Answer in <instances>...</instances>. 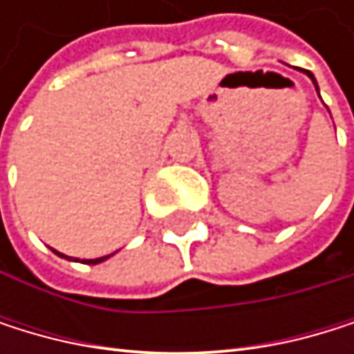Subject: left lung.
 I'll return each mask as SVG.
<instances>
[{
    "label": "left lung",
    "instance_id": "obj_1",
    "mask_svg": "<svg viewBox=\"0 0 354 354\" xmlns=\"http://www.w3.org/2000/svg\"><path fill=\"white\" fill-rule=\"evenodd\" d=\"M304 74H306V76H308V78H310L312 82H315V86H317V91H319V84H317V78H315V76H312V72H304Z\"/></svg>",
    "mask_w": 354,
    "mask_h": 354
}]
</instances>
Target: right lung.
<instances>
[{"mask_svg":"<svg viewBox=\"0 0 354 354\" xmlns=\"http://www.w3.org/2000/svg\"><path fill=\"white\" fill-rule=\"evenodd\" d=\"M57 252V250H55ZM59 257H65V254H61V252H57ZM65 259H72V257H65ZM106 259H110V254H106V257H100V259H82V263H86V266H97V263H102V261H106ZM76 261H80V259H76Z\"/></svg>","mask_w":354,"mask_h":354,"instance_id":"1","label":"right lung"}]
</instances>
